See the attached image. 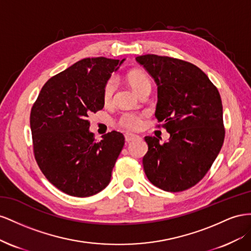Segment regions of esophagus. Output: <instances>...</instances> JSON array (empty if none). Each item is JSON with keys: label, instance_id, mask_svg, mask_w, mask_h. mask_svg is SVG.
<instances>
[{"label": "esophagus", "instance_id": "esophagus-1", "mask_svg": "<svg viewBox=\"0 0 251 251\" xmlns=\"http://www.w3.org/2000/svg\"><path fill=\"white\" fill-rule=\"evenodd\" d=\"M138 138H139L138 135H135V134H129V133L125 134V141L128 142V143L133 141V140H135V139H138Z\"/></svg>", "mask_w": 251, "mask_h": 251}]
</instances>
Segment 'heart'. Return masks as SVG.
<instances>
[{
  "label": "heart",
  "instance_id": "1",
  "mask_svg": "<svg viewBox=\"0 0 251 251\" xmlns=\"http://www.w3.org/2000/svg\"><path fill=\"white\" fill-rule=\"evenodd\" d=\"M127 80L134 91L138 92V94H140L142 90L151 87V82H150L149 76L140 70L130 71L127 75ZM116 85L117 83L113 77L108 78L105 82L102 89V99L104 103H109L112 100L114 90H116ZM144 112L125 111L120 114V117L117 120V124L120 128L126 131H138L142 128L143 123H144Z\"/></svg>",
  "mask_w": 251,
  "mask_h": 251
}]
</instances>
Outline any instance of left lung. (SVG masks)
Returning <instances> with one entry per match:
<instances>
[{
  "label": "left lung",
  "instance_id": "left-lung-1",
  "mask_svg": "<svg viewBox=\"0 0 251 251\" xmlns=\"http://www.w3.org/2000/svg\"><path fill=\"white\" fill-rule=\"evenodd\" d=\"M137 62L157 85L156 127L170 133L164 144L155 137H145V175L165 191L189 189L208 173L223 146L225 128L219 90L189 62L156 54L140 55Z\"/></svg>",
  "mask_w": 251,
  "mask_h": 251
}]
</instances>
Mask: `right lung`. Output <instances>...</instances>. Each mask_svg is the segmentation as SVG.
Wrapping results in <instances>:
<instances>
[{
    "mask_svg": "<svg viewBox=\"0 0 251 251\" xmlns=\"http://www.w3.org/2000/svg\"><path fill=\"white\" fill-rule=\"evenodd\" d=\"M122 62L78 61L50 77L32 105L34 159L47 180L69 196H94L110 182L125 138L113 130L95 140L88 117L103 109V86Z\"/></svg>",
    "mask_w": 251,
    "mask_h": 251,
    "instance_id": "1",
    "label": "right lung"
}]
</instances>
